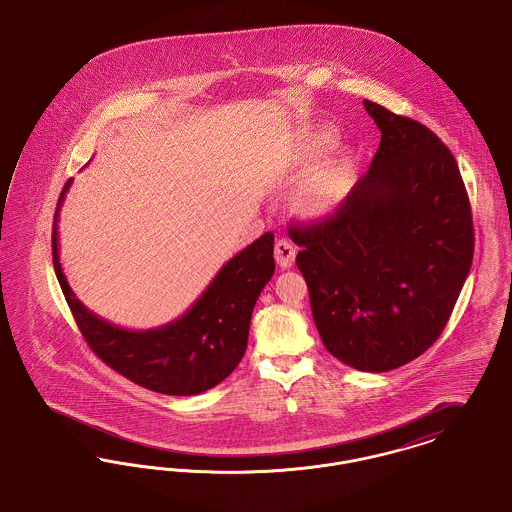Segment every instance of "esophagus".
Returning a JSON list of instances; mask_svg holds the SVG:
<instances>
[{
  "label": "esophagus",
  "instance_id": "1",
  "mask_svg": "<svg viewBox=\"0 0 512 512\" xmlns=\"http://www.w3.org/2000/svg\"><path fill=\"white\" fill-rule=\"evenodd\" d=\"M296 250L291 241L279 239L275 243V260L283 269L291 268L295 264Z\"/></svg>",
  "mask_w": 512,
  "mask_h": 512
}]
</instances>
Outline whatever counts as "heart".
<instances>
[{
	"label": "heart",
	"mask_w": 512,
	"mask_h": 512,
	"mask_svg": "<svg viewBox=\"0 0 512 512\" xmlns=\"http://www.w3.org/2000/svg\"><path fill=\"white\" fill-rule=\"evenodd\" d=\"M337 142L331 127H320L304 140L296 158V171L306 173L296 185L295 208L310 219L335 216L354 187V154L339 150L327 158L323 154Z\"/></svg>",
	"instance_id": "b5f03b06"
}]
</instances>
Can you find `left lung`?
I'll return each mask as SVG.
<instances>
[{"mask_svg":"<svg viewBox=\"0 0 512 512\" xmlns=\"http://www.w3.org/2000/svg\"><path fill=\"white\" fill-rule=\"evenodd\" d=\"M381 140L335 216L291 227L325 349L387 372L418 358L451 318L474 256L468 194L449 148L414 119L364 100Z\"/></svg>","mask_w":512,"mask_h":512,"instance_id":"obj_1","label":"left lung"}]
</instances>
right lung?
I'll return each mask as SVG.
<instances>
[{
    "mask_svg": "<svg viewBox=\"0 0 512 512\" xmlns=\"http://www.w3.org/2000/svg\"><path fill=\"white\" fill-rule=\"evenodd\" d=\"M71 183L57 202L52 254L57 281L90 349L109 368L156 393L187 397L216 387L243 360L254 304L275 271L273 233L233 256L177 320L144 331L125 329L88 310L61 269L57 221Z\"/></svg>",
    "mask_w": 512,
    "mask_h": 512,
    "instance_id": "right-lung-1",
    "label": "right lung"
}]
</instances>
